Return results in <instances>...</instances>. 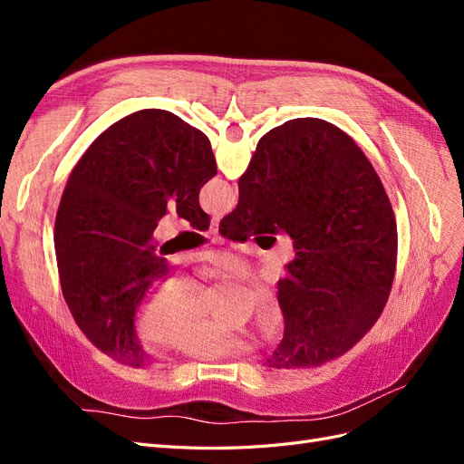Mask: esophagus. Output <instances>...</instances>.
<instances>
[{
  "mask_svg": "<svg viewBox=\"0 0 464 464\" xmlns=\"http://www.w3.org/2000/svg\"><path fill=\"white\" fill-rule=\"evenodd\" d=\"M218 227H220V218H213V222H210V234L213 236H218Z\"/></svg>",
  "mask_w": 464,
  "mask_h": 464,
  "instance_id": "esophagus-1",
  "label": "esophagus"
}]
</instances>
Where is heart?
I'll use <instances>...</instances> for the list:
<instances>
[{"label":"heart","mask_w":464,"mask_h":464,"mask_svg":"<svg viewBox=\"0 0 464 464\" xmlns=\"http://www.w3.org/2000/svg\"><path fill=\"white\" fill-rule=\"evenodd\" d=\"M208 278L244 280L247 266L232 256H217L203 271ZM207 317V296L186 280L168 278L145 302L139 315V334L150 346H168L176 354L191 360L213 362L247 353L249 344L222 331ZM256 329L261 339L275 343L285 331V312L273 292H261L256 298Z\"/></svg>","instance_id":"1"}]
</instances>
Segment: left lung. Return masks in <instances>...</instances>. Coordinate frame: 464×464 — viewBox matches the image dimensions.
<instances>
[{
    "mask_svg": "<svg viewBox=\"0 0 464 464\" xmlns=\"http://www.w3.org/2000/svg\"><path fill=\"white\" fill-rule=\"evenodd\" d=\"M215 174L208 137L166 110L110 125L77 162L55 215V257L69 312L104 354L145 363L135 319L174 254L152 232L170 207L207 230L199 191Z\"/></svg>",
    "mask_w": 464,
    "mask_h": 464,
    "instance_id": "left-lung-1",
    "label": "left lung"
}]
</instances>
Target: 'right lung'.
Segmentation results:
<instances>
[{"label":"right lung","instance_id":"add662e5","mask_svg":"<svg viewBox=\"0 0 464 464\" xmlns=\"http://www.w3.org/2000/svg\"><path fill=\"white\" fill-rule=\"evenodd\" d=\"M220 234L285 232L294 261L278 280L285 336L271 368L321 366L382 315L397 266V222L366 154L336 125L296 118L265 133Z\"/></svg>","mask_w":464,"mask_h":464}]
</instances>
